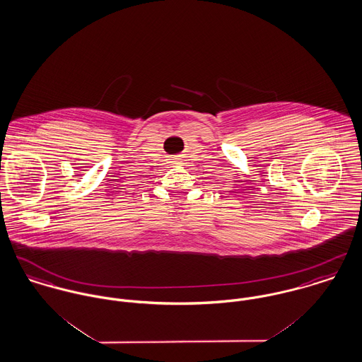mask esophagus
I'll return each instance as SVG.
<instances>
[{
	"label": "esophagus",
	"instance_id": "34e87169",
	"mask_svg": "<svg viewBox=\"0 0 362 362\" xmlns=\"http://www.w3.org/2000/svg\"><path fill=\"white\" fill-rule=\"evenodd\" d=\"M171 163H173V165H180L181 160H180L178 158H173V159H171Z\"/></svg>",
	"mask_w": 362,
	"mask_h": 362
}]
</instances>
